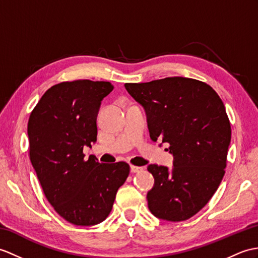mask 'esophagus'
Returning <instances> with one entry per match:
<instances>
[{
	"mask_svg": "<svg viewBox=\"0 0 258 258\" xmlns=\"http://www.w3.org/2000/svg\"><path fill=\"white\" fill-rule=\"evenodd\" d=\"M143 170V167H139V166H131V171L132 172H140Z\"/></svg>",
	"mask_w": 258,
	"mask_h": 258,
	"instance_id": "obj_1",
	"label": "esophagus"
}]
</instances>
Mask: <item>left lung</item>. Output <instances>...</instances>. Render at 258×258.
Masks as SVG:
<instances>
[{"instance_id":"left-lung-1","label":"left lung","mask_w":258,"mask_h":258,"mask_svg":"<svg viewBox=\"0 0 258 258\" xmlns=\"http://www.w3.org/2000/svg\"><path fill=\"white\" fill-rule=\"evenodd\" d=\"M125 89L145 109L152 141L168 144L173 155L171 170L147 167L155 179L148 209L166 221L188 220L210 201L225 173L231 125L223 102L191 78L125 83Z\"/></svg>"}]
</instances>
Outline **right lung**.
Here are the masks:
<instances>
[{"mask_svg":"<svg viewBox=\"0 0 258 258\" xmlns=\"http://www.w3.org/2000/svg\"><path fill=\"white\" fill-rule=\"evenodd\" d=\"M112 90L107 81L60 82L47 90L28 119L29 159L45 197L75 225L104 221L130 175L124 161L100 164L83 154L97 141L101 101Z\"/></svg>","mask_w":258,"mask_h":258,"instance_id":"add662e5","label":"right lung"}]
</instances>
